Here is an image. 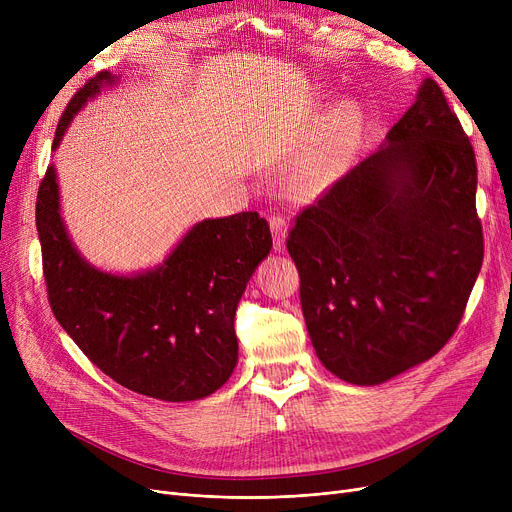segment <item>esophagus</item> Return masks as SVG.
I'll return each instance as SVG.
<instances>
[{"label":"esophagus","mask_w":512,"mask_h":512,"mask_svg":"<svg viewBox=\"0 0 512 512\" xmlns=\"http://www.w3.org/2000/svg\"><path fill=\"white\" fill-rule=\"evenodd\" d=\"M270 228H272V236H274V249L276 251H284L286 236H288L286 220L282 218V215H272V218H270Z\"/></svg>","instance_id":"esophagus-1"}]
</instances>
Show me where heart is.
<instances>
[{
  "label": "heart",
  "instance_id": "1",
  "mask_svg": "<svg viewBox=\"0 0 512 512\" xmlns=\"http://www.w3.org/2000/svg\"><path fill=\"white\" fill-rule=\"evenodd\" d=\"M357 139L355 118L346 112L336 114L321 134L315 149L303 159L299 168V184L303 188H319L328 184L353 151Z\"/></svg>",
  "mask_w": 512,
  "mask_h": 512
}]
</instances>
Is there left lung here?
Listing matches in <instances>:
<instances>
[{"mask_svg": "<svg viewBox=\"0 0 512 512\" xmlns=\"http://www.w3.org/2000/svg\"><path fill=\"white\" fill-rule=\"evenodd\" d=\"M475 191L473 147L425 78L384 145L299 213L286 247L336 378L378 386L450 340L483 261Z\"/></svg>", "mask_w": 512, "mask_h": 512, "instance_id": "1", "label": "left lung"}]
</instances>
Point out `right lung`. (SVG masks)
<instances>
[{
	"label": "right lung",
	"mask_w": 512,
	"mask_h": 512,
	"mask_svg": "<svg viewBox=\"0 0 512 512\" xmlns=\"http://www.w3.org/2000/svg\"><path fill=\"white\" fill-rule=\"evenodd\" d=\"M118 76L99 72L66 105L51 149L72 118ZM37 232L49 305L91 363L120 386L168 402L222 388L238 361L234 315L257 265L270 255V226L257 211L203 220L153 270H97L70 240L53 164L37 195Z\"/></svg>",
	"instance_id": "right-lung-1"
}]
</instances>
